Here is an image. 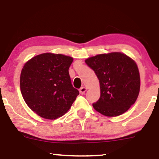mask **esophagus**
Returning a JSON list of instances; mask_svg holds the SVG:
<instances>
[{
	"instance_id": "34e87169",
	"label": "esophagus",
	"mask_w": 159,
	"mask_h": 159,
	"mask_svg": "<svg viewBox=\"0 0 159 159\" xmlns=\"http://www.w3.org/2000/svg\"><path fill=\"white\" fill-rule=\"evenodd\" d=\"M87 91V88H84V87H82V88H81L80 89V93L81 95H82V94H84V93H85Z\"/></svg>"
}]
</instances>
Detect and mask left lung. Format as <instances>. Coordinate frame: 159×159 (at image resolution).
Returning <instances> with one entry per match:
<instances>
[{
    "label": "left lung",
    "mask_w": 159,
    "mask_h": 159,
    "mask_svg": "<svg viewBox=\"0 0 159 159\" xmlns=\"http://www.w3.org/2000/svg\"><path fill=\"white\" fill-rule=\"evenodd\" d=\"M98 78L101 96L93 103L98 112L106 116L124 114L135 103L140 88L136 63L125 54L115 52L99 54L85 60Z\"/></svg>",
    "instance_id": "8db88e82"
}]
</instances>
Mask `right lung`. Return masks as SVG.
I'll return each mask as SVG.
<instances>
[{"label": "right lung", "mask_w": 159, "mask_h": 159, "mask_svg": "<svg viewBox=\"0 0 159 159\" xmlns=\"http://www.w3.org/2000/svg\"><path fill=\"white\" fill-rule=\"evenodd\" d=\"M70 56L51 53L36 56L24 66L20 76L23 98L30 109L47 119L68 111L79 91L71 84Z\"/></svg>", "instance_id": "1"}]
</instances>
